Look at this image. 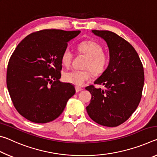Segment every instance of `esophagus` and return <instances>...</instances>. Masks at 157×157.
Returning a JSON list of instances; mask_svg holds the SVG:
<instances>
[{"mask_svg": "<svg viewBox=\"0 0 157 157\" xmlns=\"http://www.w3.org/2000/svg\"><path fill=\"white\" fill-rule=\"evenodd\" d=\"M82 90V88H81V87H79V86H75V91L77 93H78L79 91H81Z\"/></svg>", "mask_w": 157, "mask_h": 157, "instance_id": "1", "label": "esophagus"}]
</instances>
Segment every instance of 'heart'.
<instances>
[{"label": "heart", "mask_w": 157, "mask_h": 157, "mask_svg": "<svg viewBox=\"0 0 157 157\" xmlns=\"http://www.w3.org/2000/svg\"><path fill=\"white\" fill-rule=\"evenodd\" d=\"M78 50L79 54L87 57L83 66V68L86 69L67 71L63 73V78L66 82L77 86H82L91 78L90 70L95 75H98L104 72L108 66L109 58L107 54L103 52L102 47L97 42L91 40L80 42L78 46ZM73 58L72 51L66 48L62 52L61 61L63 66L69 67L72 63Z\"/></svg>", "instance_id": "obj_1"}]
</instances>
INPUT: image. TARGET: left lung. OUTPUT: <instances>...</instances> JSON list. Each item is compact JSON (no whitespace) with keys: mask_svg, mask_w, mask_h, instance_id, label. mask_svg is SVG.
Returning <instances> with one entry per match:
<instances>
[{"mask_svg":"<svg viewBox=\"0 0 157 157\" xmlns=\"http://www.w3.org/2000/svg\"><path fill=\"white\" fill-rule=\"evenodd\" d=\"M107 42L109 63L94 82L105 89L86 86L91 100L86 111L93 121L106 127H117L134 112L141 99L144 72L139 55L131 44L113 32L92 30Z\"/></svg>","mask_w":157,"mask_h":157,"instance_id":"8db88e82","label":"left lung"}]
</instances>
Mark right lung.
<instances>
[{
  "instance_id": "1",
  "label": "right lung",
  "mask_w": 157,
  "mask_h": 157,
  "mask_svg": "<svg viewBox=\"0 0 157 157\" xmlns=\"http://www.w3.org/2000/svg\"><path fill=\"white\" fill-rule=\"evenodd\" d=\"M80 31L43 30L21 41L9 60L7 86L14 107L35 123L58 118L75 94L73 85L59 81L61 56Z\"/></svg>"
}]
</instances>
